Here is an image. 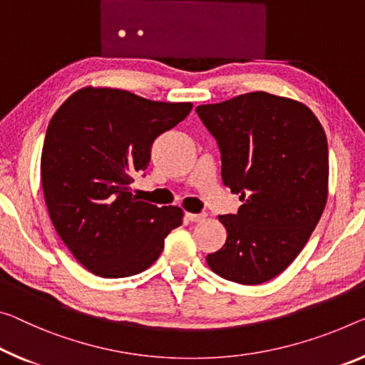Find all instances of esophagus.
I'll return each mask as SVG.
<instances>
[{"label":"esophagus","instance_id":"obj_1","mask_svg":"<svg viewBox=\"0 0 365 365\" xmlns=\"http://www.w3.org/2000/svg\"><path fill=\"white\" fill-rule=\"evenodd\" d=\"M187 220L190 222H204L205 220V214H186Z\"/></svg>","mask_w":365,"mask_h":365}]
</instances>
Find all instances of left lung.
<instances>
[{
  "mask_svg": "<svg viewBox=\"0 0 365 365\" xmlns=\"http://www.w3.org/2000/svg\"><path fill=\"white\" fill-rule=\"evenodd\" d=\"M195 112L218 143L223 184L243 202L237 214L218 217L227 241L207 264L232 282H267L304 250L327 205L323 127L305 104L264 91Z\"/></svg>",
  "mask_w": 365,
  "mask_h": 365,
  "instance_id": "8db88e82",
  "label": "left lung"
}]
</instances>
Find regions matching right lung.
<instances>
[{"instance_id":"1","label":"right lung","mask_w":365,"mask_h":365,"mask_svg":"<svg viewBox=\"0 0 365 365\" xmlns=\"http://www.w3.org/2000/svg\"><path fill=\"white\" fill-rule=\"evenodd\" d=\"M190 109L88 86L53 114L41 158L43 195L58 237L89 272L117 279L145 271L182 223V209L138 200L130 184L147 170L155 138Z\"/></svg>"}]
</instances>
